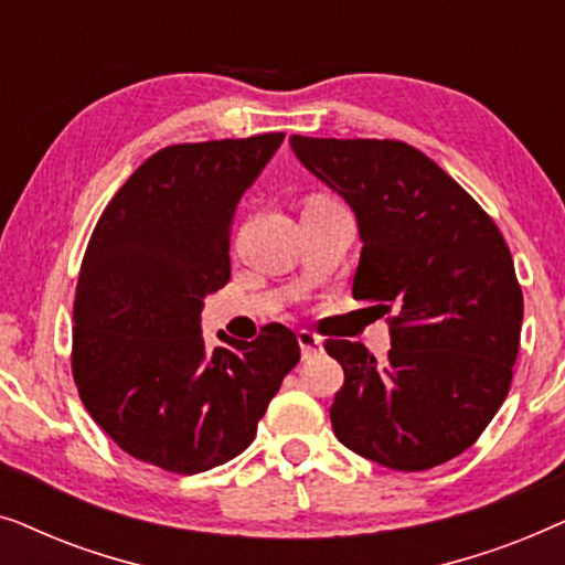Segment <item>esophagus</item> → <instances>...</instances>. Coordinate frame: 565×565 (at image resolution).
<instances>
[{"label": "esophagus", "mask_w": 565, "mask_h": 565, "mask_svg": "<svg viewBox=\"0 0 565 565\" xmlns=\"http://www.w3.org/2000/svg\"><path fill=\"white\" fill-rule=\"evenodd\" d=\"M298 344H300V352H303V358H313V354H319L323 347H321V339L313 334V331H298Z\"/></svg>", "instance_id": "esophagus-1"}]
</instances>
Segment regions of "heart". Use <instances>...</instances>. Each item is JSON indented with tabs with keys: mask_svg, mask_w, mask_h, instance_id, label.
<instances>
[{
	"mask_svg": "<svg viewBox=\"0 0 565 565\" xmlns=\"http://www.w3.org/2000/svg\"><path fill=\"white\" fill-rule=\"evenodd\" d=\"M313 198H319V195H313Z\"/></svg>",
	"mask_w": 565,
	"mask_h": 565,
	"instance_id": "1",
	"label": "heart"
}]
</instances>
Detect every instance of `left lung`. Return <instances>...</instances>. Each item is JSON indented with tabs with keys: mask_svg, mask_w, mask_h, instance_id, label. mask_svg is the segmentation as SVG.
<instances>
[{
	"mask_svg": "<svg viewBox=\"0 0 565 565\" xmlns=\"http://www.w3.org/2000/svg\"><path fill=\"white\" fill-rule=\"evenodd\" d=\"M292 151L358 215L354 300L388 316V360L327 339L344 370L329 408L344 447L393 470L458 458L512 385L522 288L489 213L427 153L393 138L292 136Z\"/></svg>",
	"mask_w": 565,
	"mask_h": 565,
	"instance_id": "8db88e82",
	"label": "left lung"
}]
</instances>
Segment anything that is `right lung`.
I'll return each mask as SVG.
<instances>
[{
  "instance_id": "right-lung-1",
  "label": "right lung",
  "mask_w": 565,
  "mask_h": 565,
  "mask_svg": "<svg viewBox=\"0 0 565 565\" xmlns=\"http://www.w3.org/2000/svg\"><path fill=\"white\" fill-rule=\"evenodd\" d=\"M285 134L174 143L151 153L92 231L74 292L72 375L82 404L136 460L192 476L242 455L282 377L296 334L254 342L200 334L207 292L231 277L228 236L244 190Z\"/></svg>"
}]
</instances>
